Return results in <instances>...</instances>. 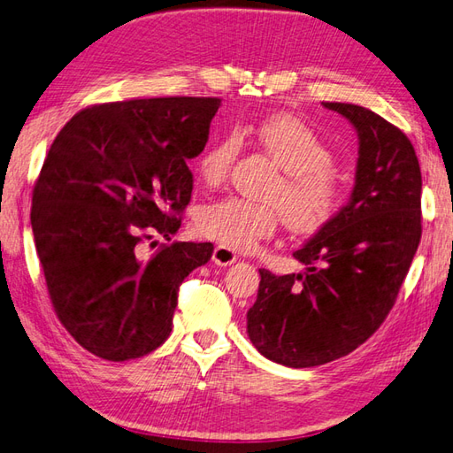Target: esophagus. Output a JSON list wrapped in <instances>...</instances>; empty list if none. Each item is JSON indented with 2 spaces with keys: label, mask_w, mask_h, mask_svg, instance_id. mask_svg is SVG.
Wrapping results in <instances>:
<instances>
[{
  "label": "esophagus",
  "mask_w": 453,
  "mask_h": 453,
  "mask_svg": "<svg viewBox=\"0 0 453 453\" xmlns=\"http://www.w3.org/2000/svg\"><path fill=\"white\" fill-rule=\"evenodd\" d=\"M212 260L219 266H229L237 260V252L231 250L229 247H224V245H216L214 252H212Z\"/></svg>",
  "instance_id": "esophagus-1"
}]
</instances>
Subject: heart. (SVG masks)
I'll return each instance as SVG.
<instances>
[{"label": "heart", "mask_w": 453, "mask_h": 453, "mask_svg": "<svg viewBox=\"0 0 453 453\" xmlns=\"http://www.w3.org/2000/svg\"><path fill=\"white\" fill-rule=\"evenodd\" d=\"M281 170V183L270 201L281 208L283 222L296 234H314L335 216L342 204V185L334 170L330 146L307 123L293 115H272L247 131ZM239 133H226L198 157V175L206 185L222 183L239 154ZM280 210L239 196L206 204L198 214V231L219 245L250 250L276 234Z\"/></svg>", "instance_id": "obj_1"}]
</instances>
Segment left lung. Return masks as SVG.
<instances>
[{"mask_svg":"<svg viewBox=\"0 0 453 453\" xmlns=\"http://www.w3.org/2000/svg\"><path fill=\"white\" fill-rule=\"evenodd\" d=\"M359 136L349 201L293 252L307 270L260 272L247 312L252 345L266 359L309 369L351 353L392 311L420 241V167L395 125L355 104L322 102Z\"/></svg>","mask_w":453,"mask_h":453,"instance_id":"1","label":"left lung"}]
</instances>
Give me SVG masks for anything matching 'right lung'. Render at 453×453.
I'll return each mask as SVG.
<instances>
[{"label":"right lung","mask_w":453,"mask_h":453,"mask_svg":"<svg viewBox=\"0 0 453 453\" xmlns=\"http://www.w3.org/2000/svg\"><path fill=\"white\" fill-rule=\"evenodd\" d=\"M219 98L100 104L59 131L33 191L36 252L59 322L106 361L149 355L172 332L183 280L212 243L167 241L191 201L187 162L204 150Z\"/></svg>","instance_id":"add662e5"}]
</instances>
